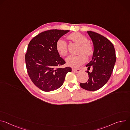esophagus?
Segmentation results:
<instances>
[{
	"label": "esophagus",
	"instance_id": "esophagus-1",
	"mask_svg": "<svg viewBox=\"0 0 130 130\" xmlns=\"http://www.w3.org/2000/svg\"><path fill=\"white\" fill-rule=\"evenodd\" d=\"M72 70L73 71V72H75L76 73H78V72H80L81 71V70L79 68H72Z\"/></svg>",
	"mask_w": 130,
	"mask_h": 130
}]
</instances>
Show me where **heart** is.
Wrapping results in <instances>:
<instances>
[{"label": "heart", "mask_w": 130, "mask_h": 130, "mask_svg": "<svg viewBox=\"0 0 130 130\" xmlns=\"http://www.w3.org/2000/svg\"><path fill=\"white\" fill-rule=\"evenodd\" d=\"M68 38L80 45L78 52L76 55H70L66 60V63L69 66L78 67L83 64L86 61V57H90L93 53V47L91 44L88 43V40L86 37L78 32H75L68 35ZM56 48L59 53L62 56H66L67 54L66 42L63 39H60L56 44Z\"/></svg>", "instance_id": "1"}]
</instances>
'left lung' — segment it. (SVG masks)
Masks as SVG:
<instances>
[{
    "mask_svg": "<svg viewBox=\"0 0 130 130\" xmlns=\"http://www.w3.org/2000/svg\"><path fill=\"white\" fill-rule=\"evenodd\" d=\"M92 41L94 52L91 61L86 66L89 79L87 82L80 84L87 90L95 91L103 87L108 81L116 62L114 47L107 38L95 32H87Z\"/></svg>",
    "mask_w": 130,
    "mask_h": 130,
    "instance_id": "obj_1",
    "label": "left lung"
}]
</instances>
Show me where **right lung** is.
Listing matches in <instances>:
<instances>
[{"label": "right lung", "instance_id": "add662e5", "mask_svg": "<svg viewBox=\"0 0 130 130\" xmlns=\"http://www.w3.org/2000/svg\"><path fill=\"white\" fill-rule=\"evenodd\" d=\"M69 30L53 29L43 32L30 42L25 61L28 75L32 82L44 91L60 88L70 67L62 68L65 61L56 48L58 41Z\"/></svg>", "mask_w": 130, "mask_h": 130}]
</instances>
